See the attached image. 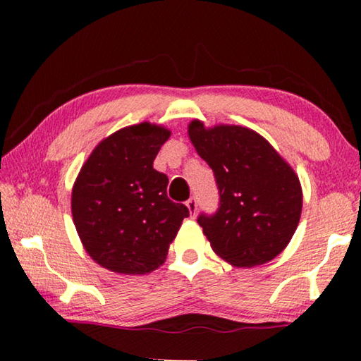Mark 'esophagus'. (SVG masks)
<instances>
[{"label": "esophagus", "instance_id": "34e87169", "mask_svg": "<svg viewBox=\"0 0 361 361\" xmlns=\"http://www.w3.org/2000/svg\"><path fill=\"white\" fill-rule=\"evenodd\" d=\"M186 207H188V210H189V215L194 218L195 213H197V199H195V197L188 199Z\"/></svg>", "mask_w": 361, "mask_h": 361}]
</instances>
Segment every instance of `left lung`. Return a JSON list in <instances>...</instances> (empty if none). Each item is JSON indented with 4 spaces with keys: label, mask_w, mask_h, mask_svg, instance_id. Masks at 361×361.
<instances>
[{
    "label": "left lung",
    "mask_w": 361,
    "mask_h": 361,
    "mask_svg": "<svg viewBox=\"0 0 361 361\" xmlns=\"http://www.w3.org/2000/svg\"><path fill=\"white\" fill-rule=\"evenodd\" d=\"M199 156L215 175L219 204L197 223L213 252L237 267L264 264L283 252L302 210L299 178L259 133L240 126L188 127Z\"/></svg>",
    "instance_id": "8db88e82"
}]
</instances>
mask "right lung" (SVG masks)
I'll return each instance as SVG.
<instances>
[{"label":"right lung","mask_w":361,"mask_h":361,"mask_svg":"<svg viewBox=\"0 0 361 361\" xmlns=\"http://www.w3.org/2000/svg\"><path fill=\"white\" fill-rule=\"evenodd\" d=\"M169 137L149 122L126 127L103 140L78 175L73 221L85 252L109 271H154L189 216L186 205L167 197V175L152 167Z\"/></svg>","instance_id":"obj_1"}]
</instances>
